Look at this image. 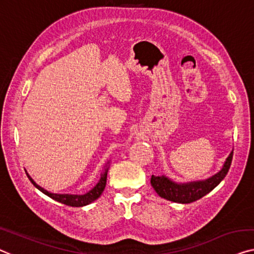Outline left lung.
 Masks as SVG:
<instances>
[{
	"label": "left lung",
	"mask_w": 254,
	"mask_h": 254,
	"mask_svg": "<svg viewBox=\"0 0 254 254\" xmlns=\"http://www.w3.org/2000/svg\"><path fill=\"white\" fill-rule=\"evenodd\" d=\"M232 160L233 151L226 158L220 171L215 173L214 176L207 178L205 180L189 181V183H177V181L170 179L169 177L162 175L151 176L150 184L155 189V191L162 198L181 204L195 202V200L202 198L203 196L209 194L211 190H213L224 180V178L229 171Z\"/></svg>",
	"instance_id": "obj_1"
}]
</instances>
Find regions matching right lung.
Wrapping results in <instances>:
<instances>
[{
    "instance_id": "add662e5",
    "label": "right lung",
    "mask_w": 254,
    "mask_h": 254,
    "mask_svg": "<svg viewBox=\"0 0 254 254\" xmlns=\"http://www.w3.org/2000/svg\"><path fill=\"white\" fill-rule=\"evenodd\" d=\"M109 163H111V161H108L107 164L105 165L104 171L100 175V179H99V181H98V184L96 185V186H94L92 189H91V190H89L88 192H85V194H83V195L55 194V192L49 191V190H47V189H44L43 187H41L40 185H37L35 181L33 180V178L28 175L27 171H26V173H27V177H28V179L30 180V183H32L37 189H39L40 191H42L43 194L49 196V197H51L52 199L57 200V202L66 204V205H68V206L79 207V206H85V205H88V204L94 202V200H96L97 198H99L100 195L103 194L104 189L106 187V183H107V172H108V169H109Z\"/></svg>"
}]
</instances>
